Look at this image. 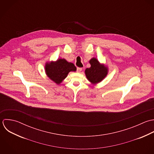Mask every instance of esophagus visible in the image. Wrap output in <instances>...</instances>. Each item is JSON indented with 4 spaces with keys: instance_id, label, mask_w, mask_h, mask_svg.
<instances>
[{
    "instance_id": "34e87169",
    "label": "esophagus",
    "mask_w": 154,
    "mask_h": 154,
    "mask_svg": "<svg viewBox=\"0 0 154 154\" xmlns=\"http://www.w3.org/2000/svg\"><path fill=\"white\" fill-rule=\"evenodd\" d=\"M82 68H81V67H78L76 71H77V72L80 73V72L82 71Z\"/></svg>"
}]
</instances>
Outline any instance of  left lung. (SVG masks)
Listing matches in <instances>:
<instances>
[{"label":"left lung","mask_w":154,"mask_h":154,"mask_svg":"<svg viewBox=\"0 0 154 154\" xmlns=\"http://www.w3.org/2000/svg\"><path fill=\"white\" fill-rule=\"evenodd\" d=\"M89 62L91 67L87 68L85 73L88 80L94 85L101 82L106 76L108 69L104 64H100L96 58H91Z\"/></svg>","instance_id":"left-lung-1"}]
</instances>
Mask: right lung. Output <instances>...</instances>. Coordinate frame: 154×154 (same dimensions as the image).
Segmentation results:
<instances>
[{"label":"right lung","mask_w":154,"mask_h":154,"mask_svg":"<svg viewBox=\"0 0 154 154\" xmlns=\"http://www.w3.org/2000/svg\"><path fill=\"white\" fill-rule=\"evenodd\" d=\"M45 69L48 78L57 84H60L70 72L76 70V67L72 63H69L64 58L47 63Z\"/></svg>","instance_id":"right-lung-1"}]
</instances>
